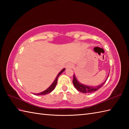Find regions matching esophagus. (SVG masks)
<instances>
[{"instance_id": "1", "label": "esophagus", "mask_w": 129, "mask_h": 129, "mask_svg": "<svg viewBox=\"0 0 129 129\" xmlns=\"http://www.w3.org/2000/svg\"><path fill=\"white\" fill-rule=\"evenodd\" d=\"M74 66V65L72 64V63H68V64L67 65L66 68H72Z\"/></svg>"}]
</instances>
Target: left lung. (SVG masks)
<instances>
[{"label":"left lung","instance_id":"obj_1","mask_svg":"<svg viewBox=\"0 0 129 129\" xmlns=\"http://www.w3.org/2000/svg\"><path fill=\"white\" fill-rule=\"evenodd\" d=\"M109 76V75H108ZM106 80L103 83L101 84V85L97 86H87L85 85H83L80 84L79 82L77 80V79L75 78V75H73V83L75 87V88L77 89L79 91L83 92V93H91L94 92L96 91H97L98 90L100 89L101 87L103 86V85L105 83V82L107 80Z\"/></svg>","mask_w":129,"mask_h":129}]
</instances>
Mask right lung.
Listing matches in <instances>:
<instances>
[{"instance_id": "add662e5", "label": "right lung", "mask_w": 129, "mask_h": 129, "mask_svg": "<svg viewBox=\"0 0 129 129\" xmlns=\"http://www.w3.org/2000/svg\"><path fill=\"white\" fill-rule=\"evenodd\" d=\"M65 70V69H63L61 72H60L59 74L58 75H57L56 78L55 79V80H54V81L53 82V83L51 85L49 86L48 88L45 90V91H44L42 92H40V93H38V94H35V95H46V94H49V93H50V92H51L53 90L55 89V86L56 85V84H57V78H58V77L59 76V75L61 74L64 72V71Z\"/></svg>"}]
</instances>
